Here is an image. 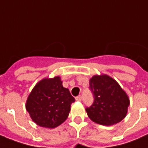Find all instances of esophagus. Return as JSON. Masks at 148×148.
<instances>
[{
    "mask_svg": "<svg viewBox=\"0 0 148 148\" xmlns=\"http://www.w3.org/2000/svg\"><path fill=\"white\" fill-rule=\"evenodd\" d=\"M75 99H76L77 101H81V100H82V96H78V97H75Z\"/></svg>",
    "mask_w": 148,
    "mask_h": 148,
    "instance_id": "esophagus-1",
    "label": "esophagus"
}]
</instances>
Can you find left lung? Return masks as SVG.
Returning a JSON list of instances; mask_svg holds the SVG:
<instances>
[{
  "label": "left lung",
  "instance_id": "1",
  "mask_svg": "<svg viewBox=\"0 0 148 148\" xmlns=\"http://www.w3.org/2000/svg\"><path fill=\"white\" fill-rule=\"evenodd\" d=\"M93 103L86 110L93 122L110 126L121 122L127 113L130 100L116 80L106 75H94L90 80Z\"/></svg>",
  "mask_w": 148,
  "mask_h": 148
}]
</instances>
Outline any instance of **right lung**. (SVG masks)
Returning a JSON list of instances; mask_svg holds the SVG:
<instances>
[{
  "label": "right lung",
  "instance_id": "obj_1",
  "mask_svg": "<svg viewBox=\"0 0 148 148\" xmlns=\"http://www.w3.org/2000/svg\"><path fill=\"white\" fill-rule=\"evenodd\" d=\"M75 98L62 86L59 76L44 79L36 84L26 103V110L36 124L55 128L68 117Z\"/></svg>",
  "mask_w": 148,
  "mask_h": 148
}]
</instances>
